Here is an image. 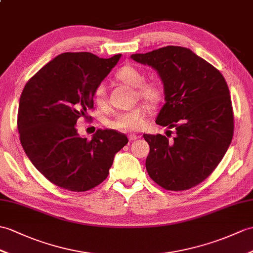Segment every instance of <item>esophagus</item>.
<instances>
[{"instance_id": "esophagus-1", "label": "esophagus", "mask_w": 253, "mask_h": 253, "mask_svg": "<svg viewBox=\"0 0 253 253\" xmlns=\"http://www.w3.org/2000/svg\"><path fill=\"white\" fill-rule=\"evenodd\" d=\"M128 137H129V140H130V141H133V140L140 138V136H138V134H136V133H129Z\"/></svg>"}]
</instances>
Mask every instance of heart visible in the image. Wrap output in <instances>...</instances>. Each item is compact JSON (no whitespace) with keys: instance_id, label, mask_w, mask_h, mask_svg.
Segmentation results:
<instances>
[{"instance_id":"b5f03b06","label":"heart","mask_w":253,"mask_h":253,"mask_svg":"<svg viewBox=\"0 0 253 253\" xmlns=\"http://www.w3.org/2000/svg\"><path fill=\"white\" fill-rule=\"evenodd\" d=\"M116 79L122 83L131 87H136L137 97L144 100L150 104L160 103L164 98V87L160 81H145V74L139 68L127 64L122 67L115 74ZM92 100L99 108H105L108 104V93L103 85H98L92 93ZM149 108L146 105L139 104L127 111L117 113L108 125L113 129H120L125 131L139 130L145 124Z\"/></svg>"}]
</instances>
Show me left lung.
<instances>
[{
  "label": "left lung",
  "instance_id": "1",
  "mask_svg": "<svg viewBox=\"0 0 253 253\" xmlns=\"http://www.w3.org/2000/svg\"><path fill=\"white\" fill-rule=\"evenodd\" d=\"M131 58L161 76L166 103L156 124L175 129L171 140L143 134L150 145L148 173L165 190L192 189L212 173L232 142L234 114L226 82L218 69L185 47L166 46Z\"/></svg>",
  "mask_w": 253,
  "mask_h": 253
}]
</instances>
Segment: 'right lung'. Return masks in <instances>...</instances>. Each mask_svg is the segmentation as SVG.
<instances>
[{
    "label": "right lung",
    "instance_id": "1",
    "mask_svg": "<svg viewBox=\"0 0 253 253\" xmlns=\"http://www.w3.org/2000/svg\"><path fill=\"white\" fill-rule=\"evenodd\" d=\"M121 55L109 59L90 52H63L27 82L19 100L17 127L33 166L61 189L89 191L107 179L126 134L98 129L82 138L76 122L93 109L92 93Z\"/></svg>",
    "mask_w": 253,
    "mask_h": 253
}]
</instances>
